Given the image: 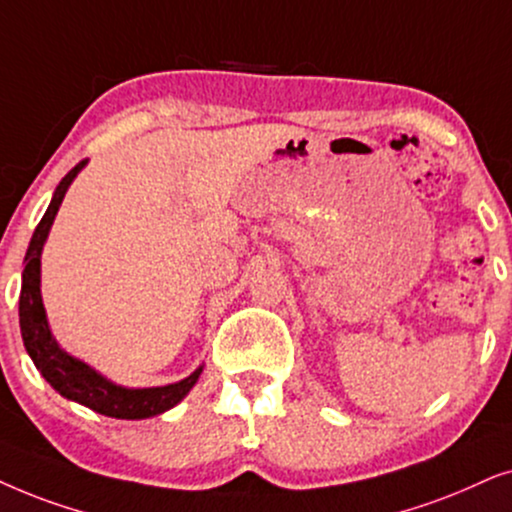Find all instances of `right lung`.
Returning a JSON list of instances; mask_svg holds the SVG:
<instances>
[{
	"instance_id": "1",
	"label": "right lung",
	"mask_w": 512,
	"mask_h": 512,
	"mask_svg": "<svg viewBox=\"0 0 512 512\" xmlns=\"http://www.w3.org/2000/svg\"><path fill=\"white\" fill-rule=\"evenodd\" d=\"M84 161H79L70 173H67L53 194L51 206L46 210L42 222L34 229L30 248L25 255V269H23V285H20V302H18V316H20V332H23L25 349L30 358L42 372V377L56 388L60 395L91 407L93 412L105 414V417L114 419H149L156 414L170 410L180 403L189 393V388L199 379L201 367L187 379L177 381L170 386H156V388H121L112 381L102 379L98 372L81 363V360L67 356L53 339L49 323H46V313L42 304V292H39V257H42V248L56 213L63 203V196L70 187V182L77 177V173L84 168Z\"/></svg>"
}]
</instances>
